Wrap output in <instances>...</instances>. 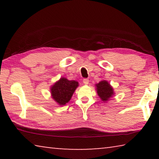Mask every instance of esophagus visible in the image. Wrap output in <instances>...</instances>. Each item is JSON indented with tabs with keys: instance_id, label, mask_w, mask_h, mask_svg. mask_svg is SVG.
Here are the masks:
<instances>
[{
	"instance_id": "esophagus-1",
	"label": "esophagus",
	"mask_w": 159,
	"mask_h": 159,
	"mask_svg": "<svg viewBox=\"0 0 159 159\" xmlns=\"http://www.w3.org/2000/svg\"><path fill=\"white\" fill-rule=\"evenodd\" d=\"M83 83H84L85 85H88V83H89V79H84L83 80Z\"/></svg>"
}]
</instances>
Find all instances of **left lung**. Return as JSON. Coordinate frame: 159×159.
Wrapping results in <instances>:
<instances>
[{"label":"left lung","mask_w":159,"mask_h":159,"mask_svg":"<svg viewBox=\"0 0 159 159\" xmlns=\"http://www.w3.org/2000/svg\"><path fill=\"white\" fill-rule=\"evenodd\" d=\"M98 95L102 101L107 102L114 95V89L107 80H102L95 84Z\"/></svg>","instance_id":"obj_1"}]
</instances>
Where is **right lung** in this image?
<instances>
[{"label": "right lung", "mask_w": 159, "mask_h": 159, "mask_svg": "<svg viewBox=\"0 0 159 159\" xmlns=\"http://www.w3.org/2000/svg\"><path fill=\"white\" fill-rule=\"evenodd\" d=\"M78 86L79 83L76 80H69L62 77L51 86V96L60 106L65 105L71 99Z\"/></svg>", "instance_id": "right-lung-1"}]
</instances>
